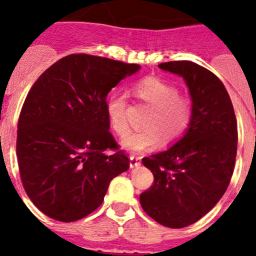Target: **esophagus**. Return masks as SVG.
Returning <instances> with one entry per match:
<instances>
[{
    "mask_svg": "<svg viewBox=\"0 0 256 256\" xmlns=\"http://www.w3.org/2000/svg\"><path fill=\"white\" fill-rule=\"evenodd\" d=\"M130 168H136V166H138L141 162H140V158H137V156L134 155H130Z\"/></svg>",
    "mask_w": 256,
    "mask_h": 256,
    "instance_id": "esophagus-1",
    "label": "esophagus"
}]
</instances>
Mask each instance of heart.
Wrapping results in <instances>:
<instances>
[{
  "instance_id": "heart-1",
  "label": "heart",
  "mask_w": 256,
  "mask_h": 256,
  "mask_svg": "<svg viewBox=\"0 0 256 256\" xmlns=\"http://www.w3.org/2000/svg\"><path fill=\"white\" fill-rule=\"evenodd\" d=\"M136 97L148 104L150 112L144 118V130L130 133L123 140V148L132 152H142L155 148L162 141L170 144L178 140L190 126L191 102L178 94V88L164 79L148 76L133 87ZM106 112L112 130L119 137L130 132L126 120V96L114 94L106 102Z\"/></svg>"
}]
</instances>
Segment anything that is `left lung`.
Wrapping results in <instances>:
<instances>
[{"label":"left lung","mask_w":256,"mask_h":256,"mask_svg":"<svg viewBox=\"0 0 256 256\" xmlns=\"http://www.w3.org/2000/svg\"><path fill=\"white\" fill-rule=\"evenodd\" d=\"M159 68L182 76L192 100L190 126L168 150L144 158L152 186L140 196L142 209L169 228H183L209 212L224 195L237 154V122L224 84L192 61Z\"/></svg>","instance_id":"1"}]
</instances>
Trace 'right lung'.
Listing matches in <instances>:
<instances>
[{
    "instance_id": "add662e5",
    "label": "right lung",
    "mask_w": 256,
    "mask_h": 256,
    "mask_svg": "<svg viewBox=\"0 0 256 256\" xmlns=\"http://www.w3.org/2000/svg\"><path fill=\"white\" fill-rule=\"evenodd\" d=\"M140 65L87 54L60 58L36 80L18 123L22 186L50 218L76 222L102 204L130 159L108 130L106 97ZM112 150L114 154H106Z\"/></svg>"
}]
</instances>
